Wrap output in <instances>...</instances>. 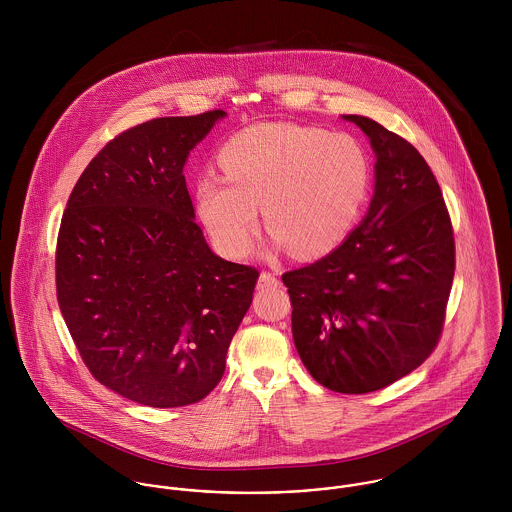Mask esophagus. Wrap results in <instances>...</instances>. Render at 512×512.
<instances>
[{"instance_id": "1", "label": "esophagus", "mask_w": 512, "mask_h": 512, "mask_svg": "<svg viewBox=\"0 0 512 512\" xmlns=\"http://www.w3.org/2000/svg\"><path fill=\"white\" fill-rule=\"evenodd\" d=\"M278 284H280L278 278H276L274 274H270V272H262L260 278H258V288H260V290H264V288H274V286H278Z\"/></svg>"}]
</instances>
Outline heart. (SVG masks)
<instances>
[{
  "label": "heart",
  "mask_w": 512,
  "mask_h": 512,
  "mask_svg": "<svg viewBox=\"0 0 512 512\" xmlns=\"http://www.w3.org/2000/svg\"><path fill=\"white\" fill-rule=\"evenodd\" d=\"M224 177L203 175L199 219L220 252L242 256L260 222L276 248L297 258L331 252L353 228L370 187L365 149L347 134L293 124H256L232 136L219 155Z\"/></svg>",
  "instance_id": "obj_1"
}]
</instances>
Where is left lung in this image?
<instances>
[{
	"label": "left lung",
	"instance_id": "1",
	"mask_svg": "<svg viewBox=\"0 0 512 512\" xmlns=\"http://www.w3.org/2000/svg\"><path fill=\"white\" fill-rule=\"evenodd\" d=\"M374 151L365 217L325 258L282 276L295 349L329 390L366 394L422 365L438 345L455 244L438 181L404 138L347 114Z\"/></svg>",
	"mask_w": 512,
	"mask_h": 512
}]
</instances>
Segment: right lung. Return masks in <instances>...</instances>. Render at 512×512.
I'll use <instances>...</instances> for the list:
<instances>
[{
    "label": "right lung",
    "instance_id": "right-lung-1",
    "mask_svg": "<svg viewBox=\"0 0 512 512\" xmlns=\"http://www.w3.org/2000/svg\"><path fill=\"white\" fill-rule=\"evenodd\" d=\"M226 112L140 124L88 163L57 240V297L92 376L177 408L222 378L258 270L217 256L195 222L183 167Z\"/></svg>",
    "mask_w": 512,
    "mask_h": 512
}]
</instances>
